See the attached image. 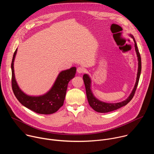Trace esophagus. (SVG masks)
Instances as JSON below:
<instances>
[{
  "label": "esophagus",
  "mask_w": 154,
  "mask_h": 154,
  "mask_svg": "<svg viewBox=\"0 0 154 154\" xmlns=\"http://www.w3.org/2000/svg\"><path fill=\"white\" fill-rule=\"evenodd\" d=\"M77 71L79 74H82L84 71H85V69L82 67H79L77 69Z\"/></svg>",
  "instance_id": "esophagus-1"
}]
</instances>
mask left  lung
I'll list each match as a JSON object with an SVG mask.
<instances>
[{"label": "left lung", "mask_w": 154, "mask_h": 154, "mask_svg": "<svg viewBox=\"0 0 154 154\" xmlns=\"http://www.w3.org/2000/svg\"><path fill=\"white\" fill-rule=\"evenodd\" d=\"M129 36L131 37L134 41V46H135V50L137 54V59H138V71L137 74V79L135 84L134 85V87L130 94L129 96L124 101H122L121 102H119V103H106V102L100 101V100L97 99L94 95L91 89V79L88 74H85L83 76V79L84 81V83L85 85L86 88V96L88 98V103L90 105V106L95 111L100 113H106L111 111H113L114 110H116L117 109H119L125 105H126L129 102L132 100L133 98L134 94L135 92L140 74H141V57L140 54L138 51L137 45L135 42V40L132 34H129Z\"/></svg>", "instance_id": "1"}]
</instances>
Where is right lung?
I'll use <instances>...</instances> for the list:
<instances>
[{
    "label": "right lung",
    "mask_w": 154,
    "mask_h": 154,
    "mask_svg": "<svg viewBox=\"0 0 154 154\" xmlns=\"http://www.w3.org/2000/svg\"><path fill=\"white\" fill-rule=\"evenodd\" d=\"M17 48L13 55L11 63L12 88L20 103L25 107L40 114H51L57 112L63 105L69 82L75 77L76 68L61 71L51 88L43 95L32 96L24 93L19 88L14 74V62Z\"/></svg>",
    "instance_id": "obj_1"
}]
</instances>
